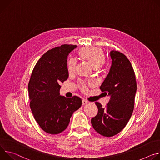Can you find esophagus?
I'll use <instances>...</instances> for the list:
<instances>
[{"mask_svg":"<svg viewBox=\"0 0 160 160\" xmlns=\"http://www.w3.org/2000/svg\"><path fill=\"white\" fill-rule=\"evenodd\" d=\"M88 103V102L87 101V100H84V99H82V104L84 105H85V104H86V103Z\"/></svg>","mask_w":160,"mask_h":160,"instance_id":"34e87169","label":"esophagus"}]
</instances>
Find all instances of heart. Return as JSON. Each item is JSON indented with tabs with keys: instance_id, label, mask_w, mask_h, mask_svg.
<instances>
[{
	"instance_id": "b5f03b06",
	"label": "heart",
	"mask_w": 160,
	"mask_h": 160,
	"mask_svg": "<svg viewBox=\"0 0 160 160\" xmlns=\"http://www.w3.org/2000/svg\"><path fill=\"white\" fill-rule=\"evenodd\" d=\"M78 55L81 60L88 62L95 69L102 67L105 62L104 52L99 48L90 46L82 48L78 51ZM76 66V63L73 60H70L67 62V68L68 74L74 72ZM80 87L83 91L86 90V86L84 82H80Z\"/></svg>"
}]
</instances>
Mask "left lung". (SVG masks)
Here are the masks:
<instances>
[{
	"label": "left lung",
	"mask_w": 160,
	"mask_h": 160,
	"mask_svg": "<svg viewBox=\"0 0 160 160\" xmlns=\"http://www.w3.org/2000/svg\"><path fill=\"white\" fill-rule=\"evenodd\" d=\"M112 65L100 89L111 98L105 108L96 102L97 114L92 118L95 130L107 137L114 136L126 127L134 109L137 82L133 68L123 53L111 51Z\"/></svg>",
	"instance_id": "1"
}]
</instances>
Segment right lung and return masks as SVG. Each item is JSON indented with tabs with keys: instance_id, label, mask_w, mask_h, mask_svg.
Returning a JSON list of instances; mask_svg holds the SVG:
<instances>
[{
	"instance_id": "right-lung-1",
	"label": "right lung",
	"mask_w": 160,
	"mask_h": 160,
	"mask_svg": "<svg viewBox=\"0 0 160 160\" xmlns=\"http://www.w3.org/2000/svg\"><path fill=\"white\" fill-rule=\"evenodd\" d=\"M76 47L63 44L48 50L35 64L28 85L30 107L40 127L55 135L64 131L73 112L81 106L77 97L60 95V84L68 78L67 61L69 53Z\"/></svg>"
}]
</instances>
